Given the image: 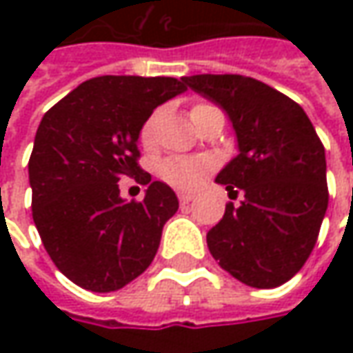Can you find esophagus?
I'll return each mask as SVG.
<instances>
[{
  "label": "esophagus",
  "mask_w": 353,
  "mask_h": 353,
  "mask_svg": "<svg viewBox=\"0 0 353 353\" xmlns=\"http://www.w3.org/2000/svg\"><path fill=\"white\" fill-rule=\"evenodd\" d=\"M179 200H181V204H188V202L194 200V194H190V192H179Z\"/></svg>",
  "instance_id": "34e87169"
}]
</instances>
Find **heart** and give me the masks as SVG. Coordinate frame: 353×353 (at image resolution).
Wrapping results in <instances>:
<instances>
[{"instance_id":"b5f03b06","label":"heart","mask_w":353,"mask_h":353,"mask_svg":"<svg viewBox=\"0 0 353 353\" xmlns=\"http://www.w3.org/2000/svg\"><path fill=\"white\" fill-rule=\"evenodd\" d=\"M153 128H155V116L149 117L141 128V145L149 147L153 143ZM212 163L206 159H186V157H174L161 163L159 172L161 176L176 188H194L204 181V176L210 172Z\"/></svg>"}]
</instances>
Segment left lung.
Segmentation results:
<instances>
[{"label":"left lung","mask_w":353,"mask_h":353,"mask_svg":"<svg viewBox=\"0 0 353 353\" xmlns=\"http://www.w3.org/2000/svg\"><path fill=\"white\" fill-rule=\"evenodd\" d=\"M184 84L224 110L239 149L216 183L243 200L225 204L206 234L212 257L250 287H279L312 253L328 208L324 145L299 103L255 78L196 74Z\"/></svg>","instance_id":"1"}]
</instances>
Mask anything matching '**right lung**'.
Masks as SVG:
<instances>
[{"instance_id":"right-lung-1","label":"right lung","mask_w":353,"mask_h":353,"mask_svg":"<svg viewBox=\"0 0 353 353\" xmlns=\"http://www.w3.org/2000/svg\"><path fill=\"white\" fill-rule=\"evenodd\" d=\"M184 90V78L98 76L41 119L29 159L33 220L52 263L78 287L117 291L155 259L179 198L139 167L137 141L157 105ZM125 176L148 186L141 203L119 196Z\"/></svg>"}]
</instances>
